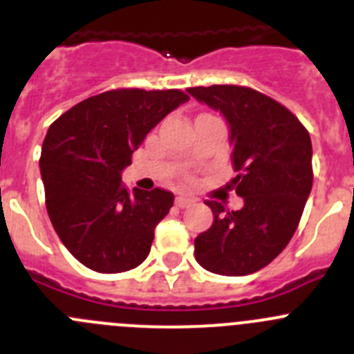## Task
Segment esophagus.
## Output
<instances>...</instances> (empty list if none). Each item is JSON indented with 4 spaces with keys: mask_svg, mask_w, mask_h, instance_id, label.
<instances>
[{
    "mask_svg": "<svg viewBox=\"0 0 354 354\" xmlns=\"http://www.w3.org/2000/svg\"><path fill=\"white\" fill-rule=\"evenodd\" d=\"M195 202H196L195 198H192V196H187V195H179L177 198H175V205H177V207H180V209L189 207V205H193Z\"/></svg>",
    "mask_w": 354,
    "mask_h": 354,
    "instance_id": "obj_1",
    "label": "esophagus"
}]
</instances>
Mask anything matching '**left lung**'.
<instances>
[{"instance_id":"obj_1","label":"left lung","mask_w":354,"mask_h":354,"mask_svg":"<svg viewBox=\"0 0 354 354\" xmlns=\"http://www.w3.org/2000/svg\"><path fill=\"white\" fill-rule=\"evenodd\" d=\"M187 92L227 118L237 171L230 187L245 200L239 211L205 202L214 220L196 236L195 259L216 274L255 273L282 253L301 220L314 180L310 134L286 106L248 86Z\"/></svg>"}]
</instances>
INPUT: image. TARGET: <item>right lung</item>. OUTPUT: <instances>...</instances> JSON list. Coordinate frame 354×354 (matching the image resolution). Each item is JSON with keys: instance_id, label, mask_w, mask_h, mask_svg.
Returning <instances> with one entry per match:
<instances>
[{"instance_id": "1", "label": "right lung", "mask_w": 354, "mask_h": 354, "mask_svg": "<svg viewBox=\"0 0 354 354\" xmlns=\"http://www.w3.org/2000/svg\"><path fill=\"white\" fill-rule=\"evenodd\" d=\"M187 99L183 90H109L77 102L49 127L40 154L49 220L90 270L122 273L149 255L174 195L161 187L131 193L120 174L150 129Z\"/></svg>"}]
</instances>
